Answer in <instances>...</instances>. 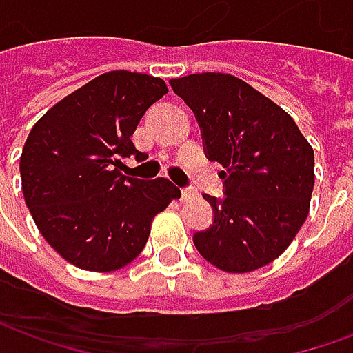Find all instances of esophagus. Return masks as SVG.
Returning a JSON list of instances; mask_svg holds the SVG:
<instances>
[{"mask_svg":"<svg viewBox=\"0 0 353 353\" xmlns=\"http://www.w3.org/2000/svg\"><path fill=\"white\" fill-rule=\"evenodd\" d=\"M194 196H196V191H194V189H191V187L181 191V200H183V202H189V200H192Z\"/></svg>","mask_w":353,"mask_h":353,"instance_id":"34e87169","label":"esophagus"}]
</instances>
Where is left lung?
Wrapping results in <instances>:
<instances>
[{
    "mask_svg": "<svg viewBox=\"0 0 353 353\" xmlns=\"http://www.w3.org/2000/svg\"><path fill=\"white\" fill-rule=\"evenodd\" d=\"M199 121L204 153L227 170L225 196L210 229L194 232L199 253L225 272H252L288 250L310 210L314 149L272 100L229 73L172 79Z\"/></svg>",
    "mask_w": 353,
    "mask_h": 353,
    "instance_id": "left-lung-1",
    "label": "left lung"
}]
</instances>
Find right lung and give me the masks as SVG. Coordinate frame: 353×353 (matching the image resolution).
I'll use <instances>...</instances> for the list:
<instances>
[{
	"label": "right lung",
	"instance_id": "add662e5",
	"mask_svg": "<svg viewBox=\"0 0 353 353\" xmlns=\"http://www.w3.org/2000/svg\"><path fill=\"white\" fill-rule=\"evenodd\" d=\"M168 92L161 77L119 70L96 77L45 113L30 132L20 177L43 238L68 263L119 270L145 248L151 221L181 191L166 177L123 176V159L141 161L130 136Z\"/></svg>",
	"mask_w": 353,
	"mask_h": 353
}]
</instances>
